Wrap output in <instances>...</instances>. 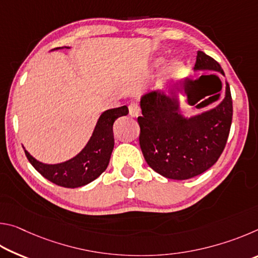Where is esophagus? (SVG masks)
<instances>
[{"instance_id": "obj_1", "label": "esophagus", "mask_w": 258, "mask_h": 258, "mask_svg": "<svg viewBox=\"0 0 258 258\" xmlns=\"http://www.w3.org/2000/svg\"><path fill=\"white\" fill-rule=\"evenodd\" d=\"M128 110H130V115L132 117H138L140 115V111H141V109H140L139 104L132 102L128 106Z\"/></svg>"}]
</instances>
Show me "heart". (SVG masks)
Returning <instances> with one entry per match:
<instances>
[{"mask_svg":"<svg viewBox=\"0 0 258 258\" xmlns=\"http://www.w3.org/2000/svg\"><path fill=\"white\" fill-rule=\"evenodd\" d=\"M164 58H158L155 60V67L159 68L164 64ZM182 72V64L181 62H178V61H172L171 63L168 64L167 68H166V72H165V77L166 80H172V78H175L178 75H180Z\"/></svg>","mask_w":258,"mask_h":258,"instance_id":"1","label":"heart"}]
</instances>
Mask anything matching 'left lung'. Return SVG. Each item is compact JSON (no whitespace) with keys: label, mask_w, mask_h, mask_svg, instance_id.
Masks as SVG:
<instances>
[{"label":"left lung","mask_w":258,"mask_h":258,"mask_svg":"<svg viewBox=\"0 0 258 258\" xmlns=\"http://www.w3.org/2000/svg\"><path fill=\"white\" fill-rule=\"evenodd\" d=\"M195 69L224 75L220 63L203 51L197 52ZM141 109L140 147L148 165L160 175L172 180L195 177L211 168L223 152L233 113L229 83L223 101L191 118L180 115L175 97L160 92L142 97Z\"/></svg>","instance_id":"left-lung-1"}]
</instances>
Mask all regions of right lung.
I'll list each match as a JSON object with an SVG mask.
<instances>
[{"label":"right lung","instance_id":"right-lung-1","mask_svg":"<svg viewBox=\"0 0 258 258\" xmlns=\"http://www.w3.org/2000/svg\"><path fill=\"white\" fill-rule=\"evenodd\" d=\"M126 106L104 111L84 149L73 159L61 164L47 165L37 161L25 150L33 167L50 182L63 187H78L92 182L106 171L113 149L112 125L118 117L126 116Z\"/></svg>","mask_w":258,"mask_h":258}]
</instances>
